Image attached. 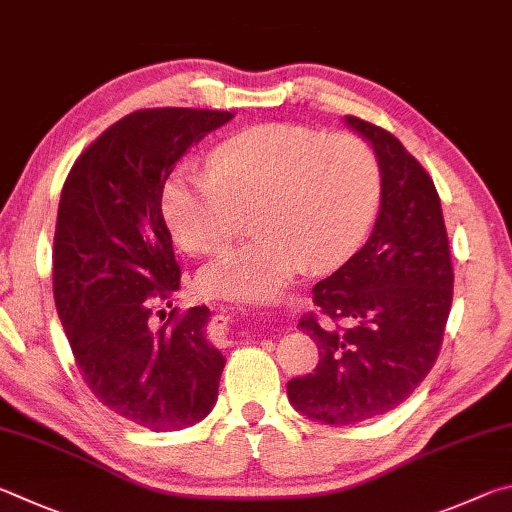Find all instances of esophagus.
<instances>
[{
  "label": "esophagus",
  "instance_id": "34e87169",
  "mask_svg": "<svg viewBox=\"0 0 512 512\" xmlns=\"http://www.w3.org/2000/svg\"><path fill=\"white\" fill-rule=\"evenodd\" d=\"M220 319L224 321V326H227V321H229V319H227V317H220Z\"/></svg>",
  "mask_w": 512,
  "mask_h": 512
}]
</instances>
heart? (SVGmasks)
<instances>
[{"label":"heart","mask_w":512,"mask_h":512,"mask_svg":"<svg viewBox=\"0 0 512 512\" xmlns=\"http://www.w3.org/2000/svg\"><path fill=\"white\" fill-rule=\"evenodd\" d=\"M378 200L380 168L360 137L270 123L218 143L206 173L173 170L161 211L193 254L224 249L256 213L263 238L206 265L200 290L213 299L270 301L306 267L326 272L344 263Z\"/></svg>","instance_id":"obj_1"}]
</instances>
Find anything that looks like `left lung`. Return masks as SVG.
<instances>
[{
	"label": "left lung",
	"instance_id": "obj_1",
	"mask_svg": "<svg viewBox=\"0 0 512 512\" xmlns=\"http://www.w3.org/2000/svg\"><path fill=\"white\" fill-rule=\"evenodd\" d=\"M344 121L378 159L380 213L364 247L312 288L326 324L299 321L319 364L288 382V398L326 425L387 414L420 387L441 351L454 285L432 177L391 132L357 116Z\"/></svg>",
	"mask_w": 512,
	"mask_h": 512
}]
</instances>
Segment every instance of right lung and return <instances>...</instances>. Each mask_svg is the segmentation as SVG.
Listing matches in <instances>:
<instances>
[{"label":"right lung","mask_w":512,"mask_h":512,"mask_svg":"<svg viewBox=\"0 0 512 512\" xmlns=\"http://www.w3.org/2000/svg\"><path fill=\"white\" fill-rule=\"evenodd\" d=\"M231 119L186 107L132 112L76 159L62 186L53 238L58 317L94 396L152 432L200 423L218 400L227 360L206 337L209 308L182 317L173 310L159 328L152 315L182 276L161 191L177 161Z\"/></svg>","instance_id":"add662e5"}]
</instances>
